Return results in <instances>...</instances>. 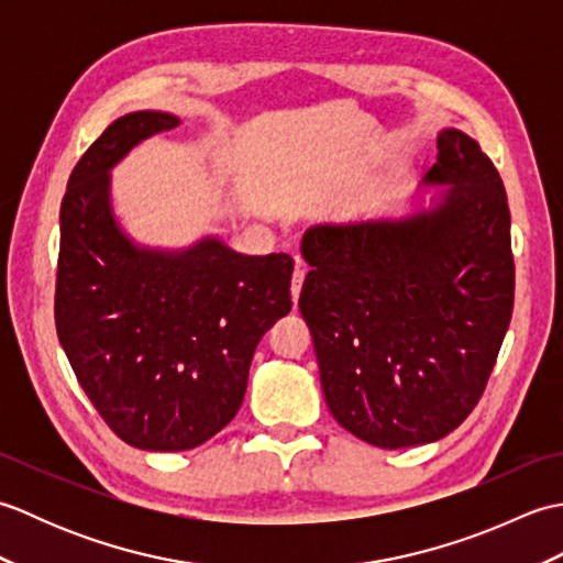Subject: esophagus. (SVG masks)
Returning <instances> with one entry per match:
<instances>
[{
    "label": "esophagus",
    "mask_w": 563,
    "mask_h": 563,
    "mask_svg": "<svg viewBox=\"0 0 563 563\" xmlns=\"http://www.w3.org/2000/svg\"><path fill=\"white\" fill-rule=\"evenodd\" d=\"M305 275H307V271H305V266H302V261L297 258V268H295V273H292V285H290V290H292V302H295V305H297V297H300L302 283H305Z\"/></svg>",
    "instance_id": "34e87169"
}]
</instances>
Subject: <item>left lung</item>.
Instances as JSON below:
<instances>
[{
  "label": "left lung",
  "instance_id": "obj_1",
  "mask_svg": "<svg viewBox=\"0 0 563 563\" xmlns=\"http://www.w3.org/2000/svg\"><path fill=\"white\" fill-rule=\"evenodd\" d=\"M426 184L448 186L430 210L302 239L300 312L329 411L385 450L435 442L474 411L516 295L506 188L479 142L442 130Z\"/></svg>",
  "mask_w": 563,
  "mask_h": 563
}]
</instances>
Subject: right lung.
<instances>
[{
  "instance_id": "right-lung-1",
  "label": "right lung",
  "mask_w": 563,
  "mask_h": 563,
  "mask_svg": "<svg viewBox=\"0 0 563 563\" xmlns=\"http://www.w3.org/2000/svg\"><path fill=\"white\" fill-rule=\"evenodd\" d=\"M178 123L118 118L81 154L59 208L57 339L106 426L152 452L194 450L232 421L261 336L292 307L288 254L244 256L214 236L140 249L121 232L111 166Z\"/></svg>"
}]
</instances>
